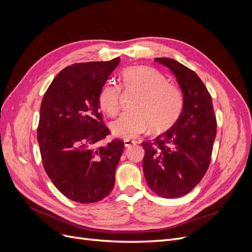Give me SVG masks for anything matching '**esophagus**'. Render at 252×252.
<instances>
[{
  "mask_svg": "<svg viewBox=\"0 0 252 252\" xmlns=\"http://www.w3.org/2000/svg\"><path fill=\"white\" fill-rule=\"evenodd\" d=\"M134 144H135V141H132V140H124V145H125L126 148L132 146V145H134Z\"/></svg>",
  "mask_w": 252,
  "mask_h": 252,
  "instance_id": "1",
  "label": "esophagus"
}]
</instances>
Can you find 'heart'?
I'll return each mask as SVG.
<instances>
[{"label":"heart","instance_id":"1","mask_svg":"<svg viewBox=\"0 0 252 252\" xmlns=\"http://www.w3.org/2000/svg\"><path fill=\"white\" fill-rule=\"evenodd\" d=\"M122 87L139 91L132 110L122 113L111 122L113 135L122 139H133L147 131H164L172 127L180 119L184 108V96L181 89L167 82L165 75L148 66H132L121 73ZM121 87L107 83L98 94L100 108L108 116L119 111Z\"/></svg>","mask_w":252,"mask_h":252}]
</instances>
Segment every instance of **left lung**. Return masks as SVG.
<instances>
[{
  "label": "left lung",
  "mask_w": 252,
  "mask_h": 252,
  "mask_svg": "<svg viewBox=\"0 0 252 252\" xmlns=\"http://www.w3.org/2000/svg\"><path fill=\"white\" fill-rule=\"evenodd\" d=\"M156 62L169 69L177 78L184 96L180 119L154 143L143 142V170L152 191L166 199L187 194L199 184L207 171L217 119L212 98L197 74L169 58H156Z\"/></svg>",
  "instance_id": "1"
}]
</instances>
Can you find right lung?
Masks as SVG:
<instances>
[{
    "label": "right lung",
    "instance_id": "obj_1",
    "mask_svg": "<svg viewBox=\"0 0 252 252\" xmlns=\"http://www.w3.org/2000/svg\"><path fill=\"white\" fill-rule=\"evenodd\" d=\"M120 58L77 63L55 78L45 93L37 127L44 169L61 192L88 204L107 196L116 182L123 141L98 146L110 130L105 126L98 94Z\"/></svg>",
    "mask_w": 252,
    "mask_h": 252
}]
</instances>
